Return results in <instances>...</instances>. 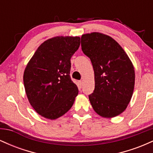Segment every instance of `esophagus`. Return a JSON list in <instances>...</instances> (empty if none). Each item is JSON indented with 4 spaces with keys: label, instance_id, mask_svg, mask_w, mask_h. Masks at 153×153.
Masks as SVG:
<instances>
[{
    "label": "esophagus",
    "instance_id": "obj_1",
    "mask_svg": "<svg viewBox=\"0 0 153 153\" xmlns=\"http://www.w3.org/2000/svg\"><path fill=\"white\" fill-rule=\"evenodd\" d=\"M78 82H79V86L81 88L82 86V83H83V82H82V80H80Z\"/></svg>",
    "mask_w": 153,
    "mask_h": 153
}]
</instances>
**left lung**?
Instances as JSON below:
<instances>
[{"label":"left lung","mask_w":153,"mask_h":153,"mask_svg":"<svg viewBox=\"0 0 153 153\" xmlns=\"http://www.w3.org/2000/svg\"><path fill=\"white\" fill-rule=\"evenodd\" d=\"M81 48L94 71L95 88L88 96L91 106L101 117H117L126 109L134 91L130 59L114 39L99 32L82 35Z\"/></svg>","instance_id":"1"}]
</instances>
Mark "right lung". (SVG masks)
Wrapping results in <instances>:
<instances>
[{"label":"right lung","instance_id":"right-lung-1","mask_svg":"<svg viewBox=\"0 0 153 153\" xmlns=\"http://www.w3.org/2000/svg\"><path fill=\"white\" fill-rule=\"evenodd\" d=\"M78 36H56L43 42L28 62L24 84L29 103L42 117L56 119L71 109L78 94L71 78V59Z\"/></svg>","mask_w":153,"mask_h":153}]
</instances>
